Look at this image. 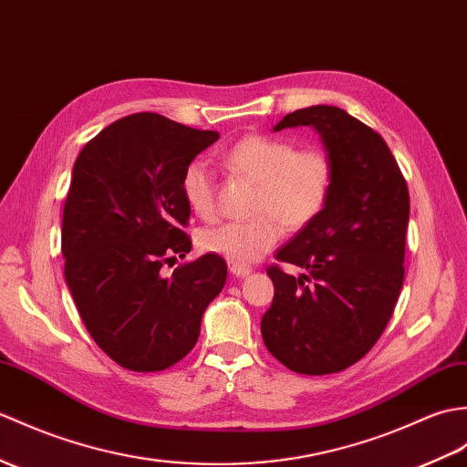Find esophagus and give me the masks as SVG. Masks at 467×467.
I'll return each instance as SVG.
<instances>
[{
	"instance_id": "obj_1",
	"label": "esophagus",
	"mask_w": 467,
	"mask_h": 467,
	"mask_svg": "<svg viewBox=\"0 0 467 467\" xmlns=\"http://www.w3.org/2000/svg\"><path fill=\"white\" fill-rule=\"evenodd\" d=\"M231 273H233L236 278H244V276H248V275L253 273V268L246 266V265L233 263V265H231Z\"/></svg>"
}]
</instances>
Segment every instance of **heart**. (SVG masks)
I'll return each instance as SVG.
<instances>
[{
  "instance_id": "obj_1",
  "label": "heart",
  "mask_w": 467,
  "mask_h": 467,
  "mask_svg": "<svg viewBox=\"0 0 467 467\" xmlns=\"http://www.w3.org/2000/svg\"><path fill=\"white\" fill-rule=\"evenodd\" d=\"M226 167L256 184L253 219L229 221L201 233L204 251L233 263H254L273 248L286 229L308 226L327 207L334 187V161L320 147H302L283 137L246 135L224 150ZM181 192L202 219L216 214L214 172L204 159L182 171Z\"/></svg>"
}]
</instances>
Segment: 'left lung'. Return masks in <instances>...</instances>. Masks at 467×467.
Segmentation results:
<instances>
[{"instance_id": "1", "label": "left lung", "mask_w": 467, "mask_h": 467, "mask_svg": "<svg viewBox=\"0 0 467 467\" xmlns=\"http://www.w3.org/2000/svg\"><path fill=\"white\" fill-rule=\"evenodd\" d=\"M310 125L334 161V187L324 211L288 244L266 275L273 305L260 320L268 352L308 376L342 372L372 350L388 327L404 283L410 194L406 179L372 127L340 107L288 113L275 131Z\"/></svg>"}]
</instances>
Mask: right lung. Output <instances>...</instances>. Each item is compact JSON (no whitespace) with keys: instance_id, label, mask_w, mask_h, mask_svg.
Segmentation results:
<instances>
[{"instance_id":"add662e5","label":"right lung","mask_w":467,"mask_h":467,"mask_svg":"<svg viewBox=\"0 0 467 467\" xmlns=\"http://www.w3.org/2000/svg\"><path fill=\"white\" fill-rule=\"evenodd\" d=\"M219 139L157 113L105 127L73 165L61 223L65 280L95 344L133 372L167 370L199 340L226 283L224 258L191 251L184 167Z\"/></svg>"}]
</instances>
